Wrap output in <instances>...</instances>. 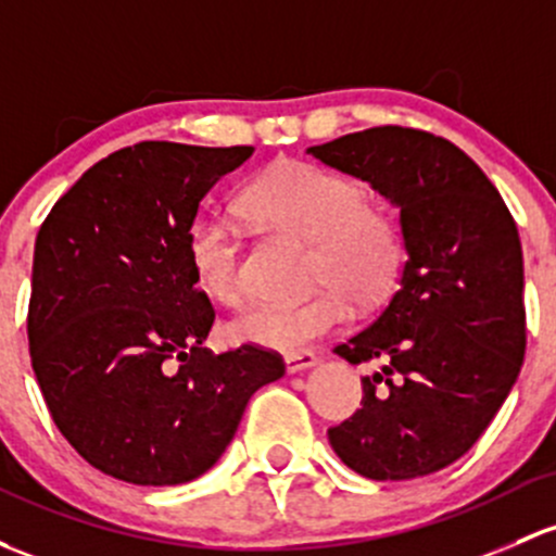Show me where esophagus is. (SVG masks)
I'll use <instances>...</instances> for the list:
<instances>
[{"label": "esophagus", "instance_id": "34e87169", "mask_svg": "<svg viewBox=\"0 0 556 556\" xmlns=\"http://www.w3.org/2000/svg\"><path fill=\"white\" fill-rule=\"evenodd\" d=\"M317 362V354L314 352H293L285 356V365H288V372H301L306 367H312Z\"/></svg>", "mask_w": 556, "mask_h": 556}]
</instances>
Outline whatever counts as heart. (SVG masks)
Wrapping results in <instances>:
<instances>
[{
	"mask_svg": "<svg viewBox=\"0 0 556 556\" xmlns=\"http://www.w3.org/2000/svg\"><path fill=\"white\" fill-rule=\"evenodd\" d=\"M244 207L258 220L308 239V282H323L295 301L261 303L231 323V336L277 352H295L343 325L359 306L391 293L405 266L400 220L365 200L349 175L314 162H279L244 189ZM197 288L220 306H242V231L220 215H200L186 233Z\"/></svg>",
	"mask_w": 556,
	"mask_h": 556,
	"instance_id": "b5f03b06",
	"label": "heart"
}]
</instances>
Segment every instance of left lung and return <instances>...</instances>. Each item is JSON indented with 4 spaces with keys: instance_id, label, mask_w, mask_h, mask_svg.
Listing matches in <instances>:
<instances>
[{
    "instance_id": "obj_1",
    "label": "left lung",
    "mask_w": 556,
    "mask_h": 556,
    "mask_svg": "<svg viewBox=\"0 0 556 556\" xmlns=\"http://www.w3.org/2000/svg\"><path fill=\"white\" fill-rule=\"evenodd\" d=\"M336 170L400 207V290L336 354L378 362L362 407L327 429L338 458L367 479H413L458 460L509 396L525 359L522 244L498 189L450 140L370 127L312 146Z\"/></svg>"
}]
</instances>
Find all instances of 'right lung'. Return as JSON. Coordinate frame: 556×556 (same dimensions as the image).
Listing matches in <instances>:
<instances>
[{
    "mask_svg": "<svg viewBox=\"0 0 556 556\" xmlns=\"http://www.w3.org/2000/svg\"><path fill=\"white\" fill-rule=\"evenodd\" d=\"M253 146L143 140L92 165L37 233L28 352L52 420L81 458L132 484L191 482L224 455L282 356L202 346L215 308L186 233Z\"/></svg>",
    "mask_w": 556,
    "mask_h": 556,
    "instance_id": "add662e5",
    "label": "right lung"
}]
</instances>
